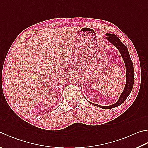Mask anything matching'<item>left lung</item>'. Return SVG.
I'll return each instance as SVG.
<instances>
[{
  "label": "left lung",
  "instance_id": "obj_1",
  "mask_svg": "<svg viewBox=\"0 0 148 148\" xmlns=\"http://www.w3.org/2000/svg\"><path fill=\"white\" fill-rule=\"evenodd\" d=\"M106 36H107V37H106L107 41L112 45H114L119 50L121 56H122L123 60L124 61L126 71L125 85L122 94L120 96L119 99L114 104L110 105V106H100V105L93 103L89 101H88V102L90 104L93 105V106L100 107V108L102 109H112L120 106L127 99L128 96L130 95L134 84V68L133 62L131 60L130 55L129 53L128 50L125 45L120 41V39L115 34H106Z\"/></svg>",
  "mask_w": 148,
  "mask_h": 148
}]
</instances>
